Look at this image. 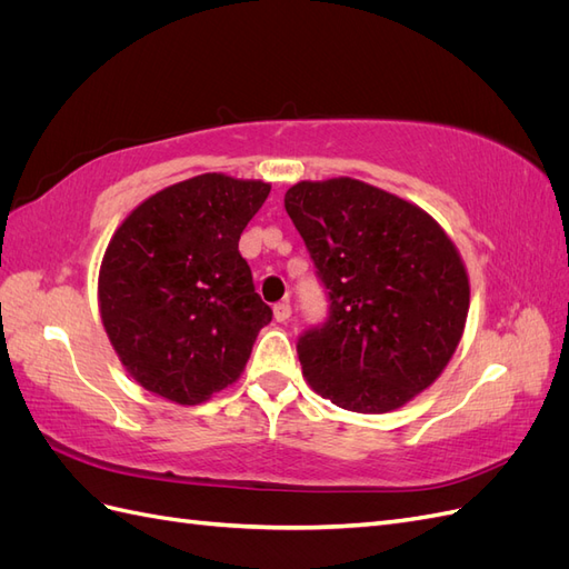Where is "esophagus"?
<instances>
[{"label":"esophagus","instance_id":"34e87169","mask_svg":"<svg viewBox=\"0 0 569 569\" xmlns=\"http://www.w3.org/2000/svg\"><path fill=\"white\" fill-rule=\"evenodd\" d=\"M272 313H274V320H278V322H287V320L291 318V306H289V301L274 303V306H272Z\"/></svg>","mask_w":569,"mask_h":569}]
</instances>
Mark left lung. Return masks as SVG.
Instances as JSON below:
<instances>
[{"label":"left lung","mask_w":569,"mask_h":569,"mask_svg":"<svg viewBox=\"0 0 569 569\" xmlns=\"http://www.w3.org/2000/svg\"><path fill=\"white\" fill-rule=\"evenodd\" d=\"M284 209L330 301L297 341L308 385L353 412L401 408L462 337L470 282L458 249L418 206L351 178L289 187Z\"/></svg>","instance_id":"8db88e82"}]
</instances>
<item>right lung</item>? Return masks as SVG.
<instances>
[{"mask_svg":"<svg viewBox=\"0 0 569 569\" xmlns=\"http://www.w3.org/2000/svg\"><path fill=\"white\" fill-rule=\"evenodd\" d=\"M268 194V182L206 173L161 189L116 230L99 270V313L147 391L197 406L242 375L272 311L239 237Z\"/></svg>","mask_w":569,"mask_h":569,"instance_id":"add662e5","label":"right lung"}]
</instances>
